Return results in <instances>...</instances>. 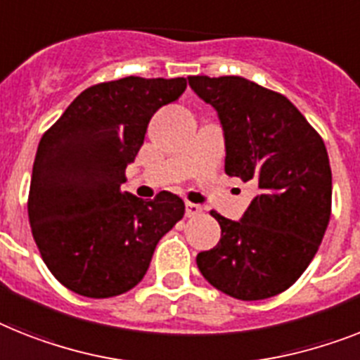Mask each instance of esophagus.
I'll return each mask as SVG.
<instances>
[{
  "label": "esophagus",
  "mask_w": 360,
  "mask_h": 360,
  "mask_svg": "<svg viewBox=\"0 0 360 360\" xmlns=\"http://www.w3.org/2000/svg\"><path fill=\"white\" fill-rule=\"evenodd\" d=\"M202 213V207L198 204H191V202H187L186 204V215L187 217H198Z\"/></svg>",
  "instance_id": "34e87169"
}]
</instances>
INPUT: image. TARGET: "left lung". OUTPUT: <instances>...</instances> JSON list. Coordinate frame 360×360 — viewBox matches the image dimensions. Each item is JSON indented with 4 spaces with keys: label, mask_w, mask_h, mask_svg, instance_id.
Listing matches in <instances>:
<instances>
[{
    "label": "left lung",
    "mask_w": 360,
    "mask_h": 360,
    "mask_svg": "<svg viewBox=\"0 0 360 360\" xmlns=\"http://www.w3.org/2000/svg\"><path fill=\"white\" fill-rule=\"evenodd\" d=\"M215 108L224 171L257 189L240 221L212 212L221 240L197 255L202 276L237 300H265L304 274L331 217L326 145L285 95L243 77H187Z\"/></svg>",
    "instance_id": "left-lung-1"
}]
</instances>
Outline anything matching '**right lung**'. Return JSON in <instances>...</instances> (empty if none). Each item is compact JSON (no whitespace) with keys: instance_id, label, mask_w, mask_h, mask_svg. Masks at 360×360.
<instances>
[{"instance_id":"obj_1","label":"right lung","mask_w":360,"mask_h":360,"mask_svg":"<svg viewBox=\"0 0 360 360\" xmlns=\"http://www.w3.org/2000/svg\"><path fill=\"white\" fill-rule=\"evenodd\" d=\"M186 79L124 77L77 97L41 136L29 189V222L41 259L73 292L117 296L143 280L184 200L121 193L148 121L186 90Z\"/></svg>"}]
</instances>
